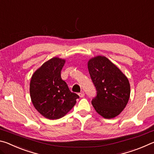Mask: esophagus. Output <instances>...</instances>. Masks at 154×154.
<instances>
[{
	"mask_svg": "<svg viewBox=\"0 0 154 154\" xmlns=\"http://www.w3.org/2000/svg\"><path fill=\"white\" fill-rule=\"evenodd\" d=\"M78 94H79V97H81V98H83V96H85V93H84V92H81L80 93Z\"/></svg>",
	"mask_w": 154,
	"mask_h": 154,
	"instance_id": "obj_1",
	"label": "esophagus"
}]
</instances>
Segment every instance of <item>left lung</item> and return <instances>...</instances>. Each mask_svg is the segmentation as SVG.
<instances>
[{
	"label": "left lung",
	"instance_id": "obj_1",
	"mask_svg": "<svg viewBox=\"0 0 154 154\" xmlns=\"http://www.w3.org/2000/svg\"><path fill=\"white\" fill-rule=\"evenodd\" d=\"M97 95L92 100L96 111L106 119L118 116L126 107L130 94L129 81L118 67L105 56H98L88 62Z\"/></svg>",
	"mask_w": 154,
	"mask_h": 154
}]
</instances>
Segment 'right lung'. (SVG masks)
Segmentation results:
<instances>
[{"instance_id":"add662e5","label":"right lung","mask_w":154,"mask_h":154,"mask_svg":"<svg viewBox=\"0 0 154 154\" xmlns=\"http://www.w3.org/2000/svg\"><path fill=\"white\" fill-rule=\"evenodd\" d=\"M65 60L58 57L49 60L34 72L30 83V94L35 108L45 118L57 119L64 117L79 96L70 91L62 79Z\"/></svg>"}]
</instances>
